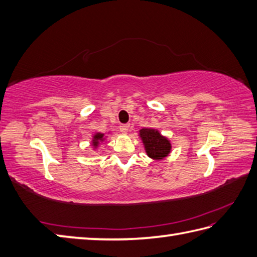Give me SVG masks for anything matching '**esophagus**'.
<instances>
[{"mask_svg": "<svg viewBox=\"0 0 257 257\" xmlns=\"http://www.w3.org/2000/svg\"><path fill=\"white\" fill-rule=\"evenodd\" d=\"M130 129V124L129 123H122L120 124V132L122 134H127Z\"/></svg>", "mask_w": 257, "mask_h": 257, "instance_id": "34e87169", "label": "esophagus"}]
</instances>
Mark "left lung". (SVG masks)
I'll return each mask as SVG.
<instances>
[{"mask_svg": "<svg viewBox=\"0 0 257 257\" xmlns=\"http://www.w3.org/2000/svg\"><path fill=\"white\" fill-rule=\"evenodd\" d=\"M140 137L144 142L146 153L150 158L163 159L170 153V143L157 130L144 128L140 130Z\"/></svg>", "mask_w": 257, "mask_h": 257, "instance_id": "1", "label": "left lung"}]
</instances>
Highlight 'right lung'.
<instances>
[{"label": "right lung", "mask_w": 257, "mask_h": 257, "mask_svg": "<svg viewBox=\"0 0 257 257\" xmlns=\"http://www.w3.org/2000/svg\"><path fill=\"white\" fill-rule=\"evenodd\" d=\"M100 140H103V135H102V134H97V135H95L94 137H93V143H92V145L94 146V147H97Z\"/></svg>", "instance_id": "1"}]
</instances>
